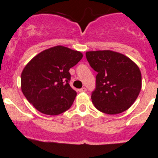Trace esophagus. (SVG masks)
<instances>
[{"instance_id": "esophagus-1", "label": "esophagus", "mask_w": 158, "mask_h": 158, "mask_svg": "<svg viewBox=\"0 0 158 158\" xmlns=\"http://www.w3.org/2000/svg\"><path fill=\"white\" fill-rule=\"evenodd\" d=\"M86 87H82L81 89H79V92H86Z\"/></svg>"}]
</instances>
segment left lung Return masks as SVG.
<instances>
[{"label": "left lung", "mask_w": 158, "mask_h": 158, "mask_svg": "<svg viewBox=\"0 0 158 158\" xmlns=\"http://www.w3.org/2000/svg\"><path fill=\"white\" fill-rule=\"evenodd\" d=\"M86 57L97 72L96 89L91 95L96 108L108 114L129 109L142 87V76L137 64L126 55L112 51H87Z\"/></svg>", "instance_id": "left-lung-1"}]
</instances>
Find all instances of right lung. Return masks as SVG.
<instances>
[{"mask_svg":"<svg viewBox=\"0 0 158 158\" xmlns=\"http://www.w3.org/2000/svg\"><path fill=\"white\" fill-rule=\"evenodd\" d=\"M82 57L81 52L63 46L35 56L21 75V89L28 101L48 115H57L70 108L77 94L69 85V69Z\"/></svg>","mask_w":158,"mask_h":158,"instance_id":"right-lung-1","label":"right lung"}]
</instances>
